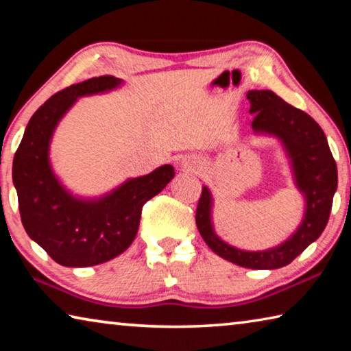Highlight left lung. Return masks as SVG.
Returning a JSON list of instances; mask_svg holds the SVG:
<instances>
[{
    "instance_id": "1",
    "label": "left lung",
    "mask_w": 351,
    "mask_h": 351,
    "mask_svg": "<svg viewBox=\"0 0 351 351\" xmlns=\"http://www.w3.org/2000/svg\"><path fill=\"white\" fill-rule=\"evenodd\" d=\"M254 114L252 128L280 138L293 161L297 186L306 198V213L300 228L283 245L261 252L240 251L226 245L210 224V193L203 187L197 207V226L213 252L224 260L251 269H277L289 265L297 255L317 240L328 223L332 197L337 189V167L322 128L314 119L285 102L274 91H249Z\"/></svg>"
}]
</instances>
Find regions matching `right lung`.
Masks as SVG:
<instances>
[{"label": "right lung", "instance_id": "1", "mask_svg": "<svg viewBox=\"0 0 351 351\" xmlns=\"http://www.w3.org/2000/svg\"><path fill=\"white\" fill-rule=\"evenodd\" d=\"M114 75L93 77L56 93L29 121L15 152L12 178L27 235L62 266L85 268L117 257L138 234L142 207L175 176L171 165L127 181L108 197L80 201L52 175L47 148L52 132L74 100L116 88Z\"/></svg>", "mask_w": 351, "mask_h": 351}]
</instances>
